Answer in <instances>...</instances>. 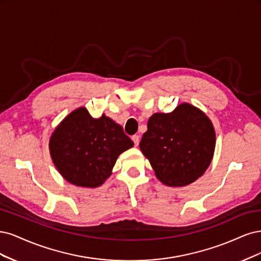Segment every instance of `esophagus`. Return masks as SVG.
<instances>
[{
	"instance_id": "obj_1",
	"label": "esophagus",
	"mask_w": 261,
	"mask_h": 261,
	"mask_svg": "<svg viewBox=\"0 0 261 261\" xmlns=\"http://www.w3.org/2000/svg\"><path fill=\"white\" fill-rule=\"evenodd\" d=\"M131 139H132V141L134 142V145L138 146V145H139V143H140V137H139V136H137V134H136V136H133Z\"/></svg>"
}]
</instances>
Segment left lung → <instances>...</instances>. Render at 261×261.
I'll use <instances>...</instances> for the list:
<instances>
[{
	"label": "left lung",
	"instance_id": "left-lung-1",
	"mask_svg": "<svg viewBox=\"0 0 261 261\" xmlns=\"http://www.w3.org/2000/svg\"><path fill=\"white\" fill-rule=\"evenodd\" d=\"M216 147L214 124L199 108L189 103L171 113L149 117L140 149L165 186L181 188L203 175Z\"/></svg>",
	"mask_w": 261,
	"mask_h": 261
}]
</instances>
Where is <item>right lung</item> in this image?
Returning <instances> with one entry per match:
<instances>
[{"mask_svg": "<svg viewBox=\"0 0 261 261\" xmlns=\"http://www.w3.org/2000/svg\"><path fill=\"white\" fill-rule=\"evenodd\" d=\"M133 145L120 124L105 114L93 118L86 107L67 115L48 142L52 162L63 178L89 189L102 186L118 156Z\"/></svg>", "mask_w": 261, "mask_h": 261, "instance_id": "obj_1", "label": "right lung"}]
</instances>
